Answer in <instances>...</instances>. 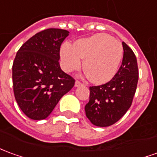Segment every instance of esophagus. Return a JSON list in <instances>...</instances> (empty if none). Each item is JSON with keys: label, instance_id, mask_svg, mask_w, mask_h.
I'll return each instance as SVG.
<instances>
[{"label": "esophagus", "instance_id": "esophagus-1", "mask_svg": "<svg viewBox=\"0 0 157 157\" xmlns=\"http://www.w3.org/2000/svg\"><path fill=\"white\" fill-rule=\"evenodd\" d=\"M83 85V83H82V82H80V81H76L75 83V86H81Z\"/></svg>", "mask_w": 157, "mask_h": 157}]
</instances>
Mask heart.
Masks as SVG:
<instances>
[{"label":"heart","mask_w":157,"mask_h":157,"mask_svg":"<svg viewBox=\"0 0 157 157\" xmlns=\"http://www.w3.org/2000/svg\"><path fill=\"white\" fill-rule=\"evenodd\" d=\"M63 70H77L85 59L84 68L94 83L109 82L117 74L122 58V47L119 41L106 34H96L75 41L64 43L61 48Z\"/></svg>","instance_id":"heart-1"}]
</instances>
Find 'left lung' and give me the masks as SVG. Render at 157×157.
<instances>
[{"instance_id":"obj_1","label":"left lung","mask_w":157,"mask_h":157,"mask_svg":"<svg viewBox=\"0 0 157 157\" xmlns=\"http://www.w3.org/2000/svg\"><path fill=\"white\" fill-rule=\"evenodd\" d=\"M122 47L123 59L117 74L105 84L89 87V102L85 111L90 121L98 127L115 124L132 105L139 81V69L133 51L124 41Z\"/></svg>"}]
</instances>
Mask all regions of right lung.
Wrapping results in <instances>:
<instances>
[{
    "label": "right lung",
    "instance_id": "add662e5",
    "mask_svg": "<svg viewBox=\"0 0 157 157\" xmlns=\"http://www.w3.org/2000/svg\"><path fill=\"white\" fill-rule=\"evenodd\" d=\"M69 33L54 28L42 30L22 45L16 54L13 63L14 96L30 119H46L75 85V79L60 69L59 62L60 47Z\"/></svg>",
    "mask_w": 157,
    "mask_h": 157
}]
</instances>
